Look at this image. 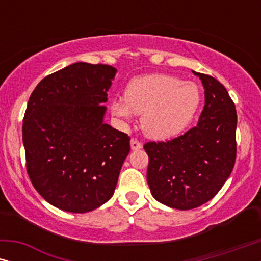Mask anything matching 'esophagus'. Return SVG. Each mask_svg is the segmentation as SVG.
Returning <instances> with one entry per match:
<instances>
[{
    "label": "esophagus",
    "instance_id": "34e87169",
    "mask_svg": "<svg viewBox=\"0 0 261 261\" xmlns=\"http://www.w3.org/2000/svg\"><path fill=\"white\" fill-rule=\"evenodd\" d=\"M142 147V144L139 140H137V139H132L130 140V148L133 149V151H135V149H140Z\"/></svg>",
    "mask_w": 261,
    "mask_h": 261
}]
</instances>
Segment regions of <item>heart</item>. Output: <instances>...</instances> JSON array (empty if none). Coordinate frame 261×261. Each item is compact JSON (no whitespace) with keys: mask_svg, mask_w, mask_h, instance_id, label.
I'll use <instances>...</instances> for the list:
<instances>
[{"mask_svg":"<svg viewBox=\"0 0 261 261\" xmlns=\"http://www.w3.org/2000/svg\"><path fill=\"white\" fill-rule=\"evenodd\" d=\"M201 90L194 82L170 74H148L132 80L123 99H114V115L128 120L142 114L141 127L148 137L166 139L180 133L190 123L201 103Z\"/></svg>","mask_w":261,"mask_h":261,"instance_id":"1","label":"heart"}]
</instances>
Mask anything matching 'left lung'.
I'll return each mask as SVG.
<instances>
[{
	"label": "left lung",
	"mask_w": 261,
	"mask_h": 261,
	"mask_svg": "<svg viewBox=\"0 0 261 261\" xmlns=\"http://www.w3.org/2000/svg\"><path fill=\"white\" fill-rule=\"evenodd\" d=\"M204 87L197 126L169 141H149L147 183L152 196L170 208L189 210L210 201L226 183L237 158V109L226 88L192 71Z\"/></svg>",
	"instance_id": "8db88e82"
}]
</instances>
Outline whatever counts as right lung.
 Returning <instances> with one entry per match:
<instances>
[{
	"label": "right lung",
	"instance_id": "obj_1",
	"mask_svg": "<svg viewBox=\"0 0 261 261\" xmlns=\"http://www.w3.org/2000/svg\"><path fill=\"white\" fill-rule=\"evenodd\" d=\"M115 73L105 64L74 63L32 92L22 124L27 173L58 209L88 213L114 195L130 151L129 137L103 122Z\"/></svg>",
	"mask_w": 261,
	"mask_h": 261
}]
</instances>
